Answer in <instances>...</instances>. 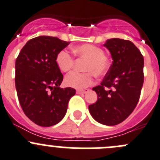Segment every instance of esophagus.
Returning a JSON list of instances; mask_svg holds the SVG:
<instances>
[{
	"label": "esophagus",
	"instance_id": "obj_1",
	"mask_svg": "<svg viewBox=\"0 0 160 160\" xmlns=\"http://www.w3.org/2000/svg\"><path fill=\"white\" fill-rule=\"evenodd\" d=\"M87 92H89V89H81V90H77V93H78V94H84V93H86Z\"/></svg>",
	"mask_w": 160,
	"mask_h": 160
}]
</instances>
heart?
Here are the masks:
<instances>
[{
  "label": "heart",
  "instance_id": "b5f03b06",
  "mask_svg": "<svg viewBox=\"0 0 160 160\" xmlns=\"http://www.w3.org/2000/svg\"><path fill=\"white\" fill-rule=\"evenodd\" d=\"M72 52L82 60H86L84 70L86 72H71L65 78V84L69 87L81 89L88 87L93 83L95 74L103 76L108 71L111 60L100 47L91 44H83L71 48ZM56 63L63 72H68L73 69L74 59L66 49L58 52L56 57Z\"/></svg>",
  "mask_w": 160,
  "mask_h": 160
}]
</instances>
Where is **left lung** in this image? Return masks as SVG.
Returning a JSON list of instances; mask_svg holds the SVG:
<instances>
[{"mask_svg":"<svg viewBox=\"0 0 160 160\" xmlns=\"http://www.w3.org/2000/svg\"><path fill=\"white\" fill-rule=\"evenodd\" d=\"M104 45L113 62L100 85L92 88L97 100L89 110L98 122L115 126L128 118L139 101L144 83V57L129 40L108 39Z\"/></svg>","mask_w":160,"mask_h":160,"instance_id":"8db88e82","label":"left lung"}]
</instances>
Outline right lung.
Listing matches in <instances>:
<instances>
[{
    "label": "right lung",
    "instance_id": "1",
    "mask_svg": "<svg viewBox=\"0 0 160 160\" xmlns=\"http://www.w3.org/2000/svg\"><path fill=\"white\" fill-rule=\"evenodd\" d=\"M58 38L39 36L30 39L16 60V83L24 114L41 127L60 122L75 94L73 88H60L63 79L56 63L58 52L69 45Z\"/></svg>",
    "mask_w": 160,
    "mask_h": 160
}]
</instances>
